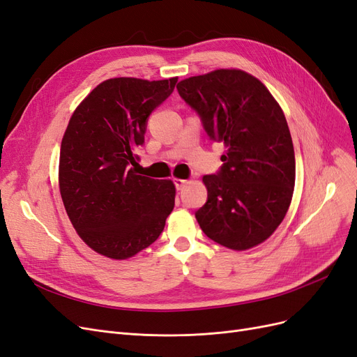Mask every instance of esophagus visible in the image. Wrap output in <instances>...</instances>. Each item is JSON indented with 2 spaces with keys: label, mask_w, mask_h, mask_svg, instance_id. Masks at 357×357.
Wrapping results in <instances>:
<instances>
[{
  "label": "esophagus",
  "mask_w": 357,
  "mask_h": 357,
  "mask_svg": "<svg viewBox=\"0 0 357 357\" xmlns=\"http://www.w3.org/2000/svg\"><path fill=\"white\" fill-rule=\"evenodd\" d=\"M174 185H176L177 190H181L183 186L186 185V180H183V178H174Z\"/></svg>",
  "instance_id": "esophagus-1"
}]
</instances>
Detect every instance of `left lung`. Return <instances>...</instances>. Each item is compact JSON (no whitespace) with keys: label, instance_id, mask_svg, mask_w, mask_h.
<instances>
[{"label":"left lung","instance_id":"obj_1","mask_svg":"<svg viewBox=\"0 0 357 357\" xmlns=\"http://www.w3.org/2000/svg\"><path fill=\"white\" fill-rule=\"evenodd\" d=\"M177 91L210 139L226 147L219 171L202 178L208 197L195 213L201 229L232 250L264 243L283 222L295 186L283 110L264 83L241 70L189 77Z\"/></svg>","mask_w":357,"mask_h":357}]
</instances>
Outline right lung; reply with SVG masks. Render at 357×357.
<instances>
[{
  "mask_svg": "<svg viewBox=\"0 0 357 357\" xmlns=\"http://www.w3.org/2000/svg\"><path fill=\"white\" fill-rule=\"evenodd\" d=\"M177 77L105 80L73 113L61 143L59 190L80 238L96 253L128 259L153 244L174 208L171 180L137 176L149 116Z\"/></svg>",
  "mask_w": 357,
  "mask_h": 357,
  "instance_id": "right-lung-1",
  "label": "right lung"
}]
</instances>
